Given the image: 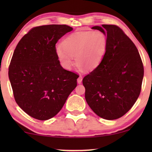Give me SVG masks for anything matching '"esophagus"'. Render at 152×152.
<instances>
[{
	"label": "esophagus",
	"mask_w": 152,
	"mask_h": 152,
	"mask_svg": "<svg viewBox=\"0 0 152 152\" xmlns=\"http://www.w3.org/2000/svg\"><path fill=\"white\" fill-rule=\"evenodd\" d=\"M82 79H83V77H82V76H80L78 77V79H77V83L78 84H81V83H82Z\"/></svg>",
	"instance_id": "34e87169"
}]
</instances>
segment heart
Masks as SVG:
<instances>
[{
    "instance_id": "1",
    "label": "heart",
    "mask_w": 152,
    "mask_h": 152,
    "mask_svg": "<svg viewBox=\"0 0 152 152\" xmlns=\"http://www.w3.org/2000/svg\"><path fill=\"white\" fill-rule=\"evenodd\" d=\"M108 46L105 33L99 30L77 32L66 37L61 46L56 49V55L60 64L69 70L75 57L77 67L93 70L101 64Z\"/></svg>"
}]
</instances>
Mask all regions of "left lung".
I'll list each match as a JSON object with an SVG mask.
<instances>
[{
    "instance_id": "1",
    "label": "left lung",
    "mask_w": 152,
    "mask_h": 152,
    "mask_svg": "<svg viewBox=\"0 0 152 152\" xmlns=\"http://www.w3.org/2000/svg\"><path fill=\"white\" fill-rule=\"evenodd\" d=\"M107 34L108 46L101 64L82 80L85 98L93 112L104 119L121 118L140 93L144 68L138 49L115 25L94 26Z\"/></svg>"
}]
</instances>
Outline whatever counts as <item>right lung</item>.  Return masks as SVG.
<instances>
[{
    "label": "right lung",
    "instance_id": "add662e5",
    "mask_svg": "<svg viewBox=\"0 0 152 152\" xmlns=\"http://www.w3.org/2000/svg\"><path fill=\"white\" fill-rule=\"evenodd\" d=\"M72 30L66 25L34 27L14 50L8 71L14 99L35 119L55 116L77 86V75L64 69L56 55V43Z\"/></svg>",
    "mask_w": 152,
    "mask_h": 152
}]
</instances>
